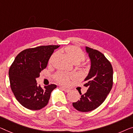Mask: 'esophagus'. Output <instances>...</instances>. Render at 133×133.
I'll use <instances>...</instances> for the list:
<instances>
[{"mask_svg": "<svg viewBox=\"0 0 133 133\" xmlns=\"http://www.w3.org/2000/svg\"><path fill=\"white\" fill-rule=\"evenodd\" d=\"M61 88L62 89V90L66 92H68L70 91V89H68V88H64V87H61Z\"/></svg>", "mask_w": 133, "mask_h": 133, "instance_id": "obj_1", "label": "esophagus"}]
</instances>
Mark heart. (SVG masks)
I'll return each instance as SVG.
<instances>
[{"mask_svg": "<svg viewBox=\"0 0 133 133\" xmlns=\"http://www.w3.org/2000/svg\"><path fill=\"white\" fill-rule=\"evenodd\" d=\"M65 52H66L70 58L72 60L74 63H78L81 61H84L85 59V54L84 52L82 49L79 48L75 46H69L66 47L64 49ZM55 56V53L53 54L52 56L51 57L49 62H51L52 59L54 58ZM73 78V75L71 74H68V73L59 72L57 73L54 75V78L57 82L60 84L63 85H67L69 82L70 79Z\"/></svg>", "mask_w": 133, "mask_h": 133, "instance_id": "obj_1", "label": "heart"}]
</instances>
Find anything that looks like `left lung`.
I'll return each instance as SVG.
<instances>
[{"label": "left lung", "instance_id": "1", "mask_svg": "<svg viewBox=\"0 0 133 133\" xmlns=\"http://www.w3.org/2000/svg\"><path fill=\"white\" fill-rule=\"evenodd\" d=\"M91 59V66L84 86L87 91L81 95L78 102L73 103L76 110L87 112L96 109L104 102L113 85V68L112 64L103 54L96 49L86 47Z\"/></svg>", "mask_w": 133, "mask_h": 133}]
</instances>
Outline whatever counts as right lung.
Segmentation results:
<instances>
[{
    "label": "right lung",
    "instance_id": "1",
    "mask_svg": "<svg viewBox=\"0 0 133 133\" xmlns=\"http://www.w3.org/2000/svg\"><path fill=\"white\" fill-rule=\"evenodd\" d=\"M60 45H42L24 49L15 57L9 70L10 85L15 98L24 108L40 110L46 106L56 85L42 88L36 78L47 66L55 49Z\"/></svg>",
    "mask_w": 133,
    "mask_h": 133
}]
</instances>
